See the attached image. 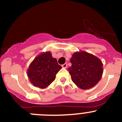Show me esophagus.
Masks as SVG:
<instances>
[{"label": "esophagus", "mask_w": 122, "mask_h": 122, "mask_svg": "<svg viewBox=\"0 0 122 122\" xmlns=\"http://www.w3.org/2000/svg\"><path fill=\"white\" fill-rule=\"evenodd\" d=\"M62 68H66L67 67V63H64V64L62 65Z\"/></svg>", "instance_id": "34e87169"}]
</instances>
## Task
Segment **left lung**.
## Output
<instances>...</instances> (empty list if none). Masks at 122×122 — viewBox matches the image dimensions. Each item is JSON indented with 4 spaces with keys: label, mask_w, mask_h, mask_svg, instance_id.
Returning a JSON list of instances; mask_svg holds the SVG:
<instances>
[{
    "label": "left lung",
    "mask_w": 122,
    "mask_h": 122,
    "mask_svg": "<svg viewBox=\"0 0 122 122\" xmlns=\"http://www.w3.org/2000/svg\"><path fill=\"white\" fill-rule=\"evenodd\" d=\"M68 68L71 80L80 89L86 90L94 87L103 73V63L96 56L87 52H74Z\"/></svg>",
    "instance_id": "8db88e82"
}]
</instances>
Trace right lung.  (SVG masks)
<instances>
[{
  "label": "right lung",
  "mask_w": 122,
  "mask_h": 122,
  "mask_svg": "<svg viewBox=\"0 0 122 122\" xmlns=\"http://www.w3.org/2000/svg\"><path fill=\"white\" fill-rule=\"evenodd\" d=\"M62 66L52 57L51 52H46L38 56L32 61L27 70L29 81L35 87L45 89L56 79V74Z\"/></svg>",
  "instance_id": "obj_1"
}]
</instances>
